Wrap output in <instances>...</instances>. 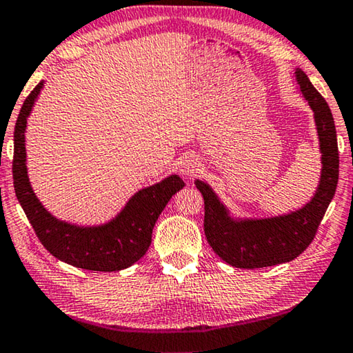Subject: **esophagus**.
Listing matches in <instances>:
<instances>
[{"mask_svg":"<svg viewBox=\"0 0 353 353\" xmlns=\"http://www.w3.org/2000/svg\"><path fill=\"white\" fill-rule=\"evenodd\" d=\"M198 171H199V163L194 159H187L181 163V172L185 177L196 176Z\"/></svg>","mask_w":353,"mask_h":353,"instance_id":"34e87169","label":"esophagus"}]
</instances>
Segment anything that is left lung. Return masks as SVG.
Masks as SVG:
<instances>
[{"mask_svg": "<svg viewBox=\"0 0 353 353\" xmlns=\"http://www.w3.org/2000/svg\"><path fill=\"white\" fill-rule=\"evenodd\" d=\"M300 94L311 106L322 154V171L314 196L301 209L268 218H236L229 214L209 183L196 179L204 198V232L212 250L239 268H262L289 262L310 247L334 196L339 177V154L334 121L317 89L301 69H295Z\"/></svg>", "mask_w": 353, "mask_h": 353, "instance_id": "obj_1", "label": "left lung"}]
</instances>
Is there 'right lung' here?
<instances>
[{"instance_id":"1","label":"right lung","mask_w":353,"mask_h":353,"mask_svg":"<svg viewBox=\"0 0 353 353\" xmlns=\"http://www.w3.org/2000/svg\"><path fill=\"white\" fill-rule=\"evenodd\" d=\"M43 83L32 89L17 117L14 132L12 176L17 199L25 210L36 236L59 261L94 272H117L135 264L152 242L155 221L168 201L185 183L177 174L138 190L113 220L97 226H78L53 216L37 199L26 168L25 132L28 116L41 94Z\"/></svg>"}]
</instances>
